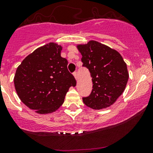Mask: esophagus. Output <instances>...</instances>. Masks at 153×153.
<instances>
[{"instance_id":"esophagus-1","label":"esophagus","mask_w":153,"mask_h":153,"mask_svg":"<svg viewBox=\"0 0 153 153\" xmlns=\"http://www.w3.org/2000/svg\"><path fill=\"white\" fill-rule=\"evenodd\" d=\"M73 74H74V76L75 78H76V79H77V73H76V71L74 72Z\"/></svg>"}]
</instances>
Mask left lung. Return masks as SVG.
Returning <instances> with one entry per match:
<instances>
[{"mask_svg":"<svg viewBox=\"0 0 153 153\" xmlns=\"http://www.w3.org/2000/svg\"><path fill=\"white\" fill-rule=\"evenodd\" d=\"M77 49L93 84L90 96L82 98L84 103L93 109L109 107L125 90L129 76L127 65L117 51L96 41L77 45Z\"/></svg>","mask_w":153,"mask_h":153,"instance_id":"obj_1","label":"left lung"}]
</instances>
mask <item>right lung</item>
Masks as SVG:
<instances>
[{
	"label": "right lung",
	"mask_w": 153,
	"mask_h": 153,
	"mask_svg": "<svg viewBox=\"0 0 153 153\" xmlns=\"http://www.w3.org/2000/svg\"><path fill=\"white\" fill-rule=\"evenodd\" d=\"M62 47L55 43L42 46L27 55L18 66L14 82L17 93L30 109L39 114L52 113L63 104L76 79L60 56Z\"/></svg>",
	"instance_id": "1"
}]
</instances>
